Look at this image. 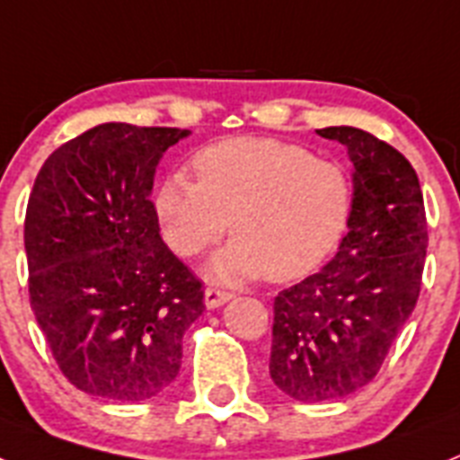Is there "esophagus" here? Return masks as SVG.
I'll list each match as a JSON object with an SVG mask.
<instances>
[{"instance_id":"obj_1","label":"esophagus","mask_w":460,"mask_h":460,"mask_svg":"<svg viewBox=\"0 0 460 460\" xmlns=\"http://www.w3.org/2000/svg\"><path fill=\"white\" fill-rule=\"evenodd\" d=\"M231 292L219 288H206V306L208 308H219L224 302H229Z\"/></svg>"}]
</instances>
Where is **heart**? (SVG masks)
<instances>
[{
  "label": "heart",
  "instance_id": "obj_1",
  "mask_svg": "<svg viewBox=\"0 0 460 460\" xmlns=\"http://www.w3.org/2000/svg\"><path fill=\"white\" fill-rule=\"evenodd\" d=\"M196 180L172 175L154 210L180 257H196L231 226L236 241L210 273L219 280L261 276L285 283L306 276L337 248L353 212V182L341 164L299 145L236 137L194 156Z\"/></svg>",
  "mask_w": 460,
  "mask_h": 460
}]
</instances>
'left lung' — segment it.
<instances>
[{
  "mask_svg": "<svg viewBox=\"0 0 460 460\" xmlns=\"http://www.w3.org/2000/svg\"><path fill=\"white\" fill-rule=\"evenodd\" d=\"M318 135L349 146L353 212L334 260L273 299V384L299 402L355 393L379 374L419 302L428 222L416 171L353 126Z\"/></svg>",
  "mask_w": 460,
  "mask_h": 460,
  "instance_id": "obj_1",
  "label": "left lung"
}]
</instances>
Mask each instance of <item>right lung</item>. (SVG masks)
<instances>
[{
	"mask_svg": "<svg viewBox=\"0 0 460 460\" xmlns=\"http://www.w3.org/2000/svg\"><path fill=\"white\" fill-rule=\"evenodd\" d=\"M187 130L102 123L46 158L25 212L30 306L60 372L88 395L140 402L182 365L203 283L158 234V158Z\"/></svg>",
	"mask_w": 460,
	"mask_h": 460,
	"instance_id": "right-lung-1",
	"label": "right lung"
}]
</instances>
